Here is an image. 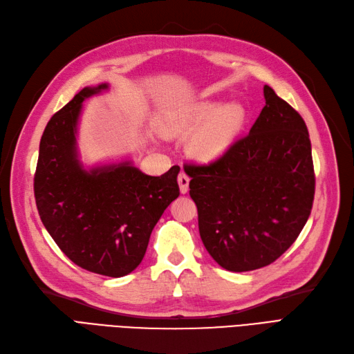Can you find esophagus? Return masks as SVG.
I'll use <instances>...</instances> for the list:
<instances>
[{
	"instance_id": "1",
	"label": "esophagus",
	"mask_w": 354,
	"mask_h": 354,
	"mask_svg": "<svg viewBox=\"0 0 354 354\" xmlns=\"http://www.w3.org/2000/svg\"><path fill=\"white\" fill-rule=\"evenodd\" d=\"M189 176L186 174V173H180L178 174V186H180V192L181 194H187V190H189Z\"/></svg>"
}]
</instances>
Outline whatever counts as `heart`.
Here are the masks:
<instances>
[{"label":"heart","instance_id":"obj_1","mask_svg":"<svg viewBox=\"0 0 354 354\" xmlns=\"http://www.w3.org/2000/svg\"><path fill=\"white\" fill-rule=\"evenodd\" d=\"M243 121L239 104H226L218 109L214 102H203L168 113L160 121V131L171 137H183L195 131L189 142V152L199 160H212L226 152Z\"/></svg>","mask_w":354,"mask_h":354}]
</instances>
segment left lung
I'll return each instance as SVG.
<instances>
[{
	"label": "left lung",
	"mask_w": 354,
	"mask_h": 354,
	"mask_svg": "<svg viewBox=\"0 0 354 354\" xmlns=\"http://www.w3.org/2000/svg\"><path fill=\"white\" fill-rule=\"evenodd\" d=\"M266 106L250 133L209 164H186L201 239L223 269L276 261L312 212L315 168L307 125L264 85Z\"/></svg>",
	"instance_id": "1"
}]
</instances>
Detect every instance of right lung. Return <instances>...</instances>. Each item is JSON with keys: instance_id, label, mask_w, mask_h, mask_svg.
Wrapping results in <instances>:
<instances>
[{"instance_id": "add662e5", "label": "right lung", "mask_w": 354, "mask_h": 354, "mask_svg": "<svg viewBox=\"0 0 354 354\" xmlns=\"http://www.w3.org/2000/svg\"><path fill=\"white\" fill-rule=\"evenodd\" d=\"M106 87L81 90L51 116L39 142L34 195L42 224L71 261L121 277L142 263L155 224L178 198L180 167L160 177L130 162L82 169L75 147L81 104Z\"/></svg>"}]
</instances>
